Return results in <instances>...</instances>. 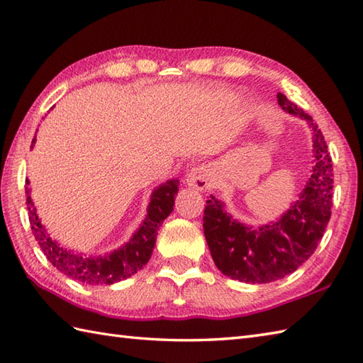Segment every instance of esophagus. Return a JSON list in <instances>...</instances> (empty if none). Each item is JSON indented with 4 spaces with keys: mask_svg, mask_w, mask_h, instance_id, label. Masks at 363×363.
<instances>
[{
    "mask_svg": "<svg viewBox=\"0 0 363 363\" xmlns=\"http://www.w3.org/2000/svg\"><path fill=\"white\" fill-rule=\"evenodd\" d=\"M187 184L190 187H194L196 190L211 189L213 184L212 168L206 164L194 167L187 174Z\"/></svg>",
    "mask_w": 363,
    "mask_h": 363,
    "instance_id": "1",
    "label": "esophagus"
}]
</instances>
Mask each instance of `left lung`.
<instances>
[{
    "label": "left lung",
    "mask_w": 363,
    "mask_h": 363,
    "mask_svg": "<svg viewBox=\"0 0 363 363\" xmlns=\"http://www.w3.org/2000/svg\"><path fill=\"white\" fill-rule=\"evenodd\" d=\"M277 103L284 111L307 120L313 130L315 167L299 199L281 220L251 228L230 217L225 204L211 195L203 218L215 265L223 274L250 284L277 281L303 265L317 250L333 207V159L318 125L281 91Z\"/></svg>",
    "instance_id": "8db88e82"
}]
</instances>
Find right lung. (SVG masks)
Returning a JSON list of instances; mask_svg holds the SVG:
<instances>
[{
    "mask_svg": "<svg viewBox=\"0 0 363 363\" xmlns=\"http://www.w3.org/2000/svg\"><path fill=\"white\" fill-rule=\"evenodd\" d=\"M34 142L35 137L33 138L30 148L34 146ZM177 186H179V181L172 179L154 190L151 203L148 206V215H146L140 229L125 246L107 254V256H79V254H73L60 248L56 242H52L50 235L45 233V228L37 217L33 199H30L29 190L26 187V204L29 211L30 229H33V234L38 245H40L43 254L59 272L73 277L76 281L90 285H111L135 274L150 260L154 245H156L157 230L173 211Z\"/></svg>",
    "mask_w": 363,
    "mask_h": 363,
    "instance_id": "right-lung-1",
    "label": "right lung"
}]
</instances>
